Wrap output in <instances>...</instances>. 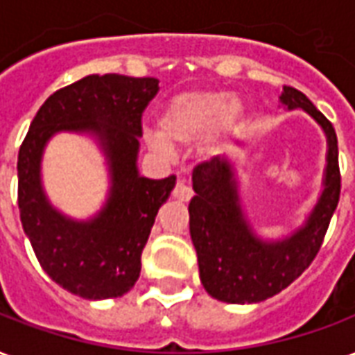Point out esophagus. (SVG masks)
<instances>
[{
    "instance_id": "obj_1",
    "label": "esophagus",
    "mask_w": 355,
    "mask_h": 355,
    "mask_svg": "<svg viewBox=\"0 0 355 355\" xmlns=\"http://www.w3.org/2000/svg\"><path fill=\"white\" fill-rule=\"evenodd\" d=\"M193 196V191L188 184H186V180H178L177 186H175V190H173V198L177 199V201H182V203H188Z\"/></svg>"
}]
</instances>
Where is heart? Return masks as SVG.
Segmentation results:
<instances>
[{"label":"heart","mask_w":355,"mask_h":355,"mask_svg":"<svg viewBox=\"0 0 355 355\" xmlns=\"http://www.w3.org/2000/svg\"><path fill=\"white\" fill-rule=\"evenodd\" d=\"M244 125V107L239 99H227L222 92L190 90L178 94L157 118V131H146L152 150L169 154L173 146H186L201 139L199 156L205 162L230 150Z\"/></svg>","instance_id":"1"}]
</instances>
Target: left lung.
Listing matches in <instances>:
<instances>
[{"mask_svg":"<svg viewBox=\"0 0 355 355\" xmlns=\"http://www.w3.org/2000/svg\"><path fill=\"white\" fill-rule=\"evenodd\" d=\"M280 105L286 111L306 112L322 128L327 141L322 191L299 227L284 237H261L244 212L233 162L214 157L198 165L191 175L196 196L188 212L199 278L207 293L224 303H259L301 277L316 258L338 205V146L331 122L303 92L290 86L282 88Z\"/></svg>","mask_w":355,"mask_h":355,"instance_id":"left-lung-1","label":"left lung"}]
</instances>
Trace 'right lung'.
Instances as JSON below:
<instances>
[{"label": "right lung", "instance_id": "right-lung-1", "mask_svg": "<svg viewBox=\"0 0 355 355\" xmlns=\"http://www.w3.org/2000/svg\"><path fill=\"white\" fill-rule=\"evenodd\" d=\"M157 78L88 75L54 92L39 109L18 152V209L39 263L64 290L101 301L122 297L141 275V254L159 207L177 178L139 173L141 116L157 94ZM58 132L96 141L110 173L102 209L78 220L58 211L42 186V156Z\"/></svg>", "mask_w": 355, "mask_h": 355}]
</instances>
